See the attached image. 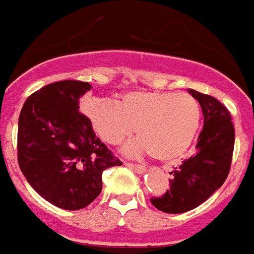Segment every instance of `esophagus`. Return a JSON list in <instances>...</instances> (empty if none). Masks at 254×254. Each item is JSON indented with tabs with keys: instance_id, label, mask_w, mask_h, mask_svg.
<instances>
[{
	"instance_id": "esophagus-1",
	"label": "esophagus",
	"mask_w": 254,
	"mask_h": 254,
	"mask_svg": "<svg viewBox=\"0 0 254 254\" xmlns=\"http://www.w3.org/2000/svg\"><path fill=\"white\" fill-rule=\"evenodd\" d=\"M125 165H127V168H130V169H133L135 173H144L146 172V168L143 167V165H139V164H131V163H125Z\"/></svg>"
}]
</instances>
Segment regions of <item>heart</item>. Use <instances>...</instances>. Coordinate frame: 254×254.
<instances>
[{"mask_svg": "<svg viewBox=\"0 0 254 254\" xmlns=\"http://www.w3.org/2000/svg\"><path fill=\"white\" fill-rule=\"evenodd\" d=\"M84 112L106 143H121L135 129L139 139L127 152H148L163 163L177 161L189 151L201 123L199 102L176 91H131L117 103L89 99Z\"/></svg>", "mask_w": 254, "mask_h": 254, "instance_id": "1", "label": "heart"}]
</instances>
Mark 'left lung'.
<instances>
[{
  "label": "left lung",
  "instance_id": "left-lung-1",
  "mask_svg": "<svg viewBox=\"0 0 254 254\" xmlns=\"http://www.w3.org/2000/svg\"><path fill=\"white\" fill-rule=\"evenodd\" d=\"M200 103L204 127L197 138L196 153L170 172L167 192L152 197L155 208L165 213H185L203 204L222 186L230 173L235 130L229 110L214 97L190 89Z\"/></svg>",
  "mask_w": 254,
  "mask_h": 254
}]
</instances>
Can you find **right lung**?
I'll list each match as a JSON object with an SVG mask.
<instances>
[{"label":"right lung","instance_id":"obj_1","mask_svg":"<svg viewBox=\"0 0 254 254\" xmlns=\"http://www.w3.org/2000/svg\"><path fill=\"white\" fill-rule=\"evenodd\" d=\"M90 87L77 80L46 85L27 98L19 116V168L45 200L65 210L93 203L102 173L123 164L80 112V98Z\"/></svg>","mask_w":254,"mask_h":254}]
</instances>
